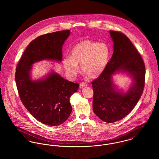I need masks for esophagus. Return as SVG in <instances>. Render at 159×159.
I'll return each mask as SVG.
<instances>
[{"instance_id":"esophagus-1","label":"esophagus","mask_w":159,"mask_h":159,"mask_svg":"<svg viewBox=\"0 0 159 159\" xmlns=\"http://www.w3.org/2000/svg\"><path fill=\"white\" fill-rule=\"evenodd\" d=\"M88 86V84L85 83H80V88H84V87H87Z\"/></svg>"}]
</instances>
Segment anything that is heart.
Returning a JSON list of instances; mask_svg holds the SVG:
<instances>
[{"label":"heart","instance_id":"1","mask_svg":"<svg viewBox=\"0 0 159 159\" xmlns=\"http://www.w3.org/2000/svg\"><path fill=\"white\" fill-rule=\"evenodd\" d=\"M110 54V48L107 43L84 40L72 48L70 58L63 60V66L70 78H74L78 74V66L80 65L84 75L96 78L107 67Z\"/></svg>","mask_w":159,"mask_h":159}]
</instances>
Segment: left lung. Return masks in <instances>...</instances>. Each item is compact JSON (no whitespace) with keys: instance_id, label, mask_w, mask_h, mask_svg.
Wrapping results in <instances>:
<instances>
[{"instance_id":"8db88e82","label":"left lung","mask_w":159,"mask_h":159,"mask_svg":"<svg viewBox=\"0 0 159 159\" xmlns=\"http://www.w3.org/2000/svg\"><path fill=\"white\" fill-rule=\"evenodd\" d=\"M114 52L104 71L92 81L93 91V111L101 120L112 123L130 113L139 101L145 84L144 61L130 39L123 33L110 31ZM117 70L129 72L133 86L125 94L116 91L112 75Z\"/></svg>"}]
</instances>
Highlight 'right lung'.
Wrapping results in <instances>:
<instances>
[{
	"label": "right lung",
	"mask_w": 159,
	"mask_h": 159,
	"mask_svg": "<svg viewBox=\"0 0 159 159\" xmlns=\"http://www.w3.org/2000/svg\"><path fill=\"white\" fill-rule=\"evenodd\" d=\"M70 33L69 30L57 31L33 40L16 68V84L24 106L37 120L48 125L57 126L68 119L72 111L70 98L77 92L79 84L54 72L45 80L32 81L30 72L36 62L43 59L61 61L62 47Z\"/></svg>",
	"instance_id": "add662e5"
}]
</instances>
